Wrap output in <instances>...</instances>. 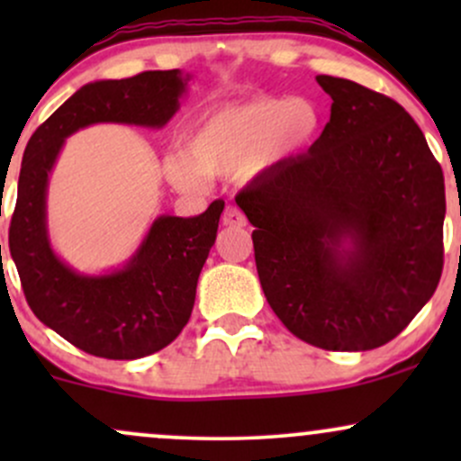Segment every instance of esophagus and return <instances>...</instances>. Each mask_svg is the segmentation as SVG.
<instances>
[{
  "label": "esophagus",
  "mask_w": 461,
  "mask_h": 461,
  "mask_svg": "<svg viewBox=\"0 0 461 461\" xmlns=\"http://www.w3.org/2000/svg\"><path fill=\"white\" fill-rule=\"evenodd\" d=\"M221 223H223L225 227H245L247 219H245V214L240 212V210L234 208V205H227L225 212H223V219H221Z\"/></svg>",
  "instance_id": "obj_1"
}]
</instances>
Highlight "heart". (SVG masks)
Returning a JSON list of instances; mask_svg holds the SVG:
<instances>
[{"label": "heart", "instance_id": "heart-1", "mask_svg": "<svg viewBox=\"0 0 461 461\" xmlns=\"http://www.w3.org/2000/svg\"><path fill=\"white\" fill-rule=\"evenodd\" d=\"M321 110L305 97H251L201 114L186 130L184 153L167 158L173 186L193 193L208 177H253L316 136Z\"/></svg>", "mask_w": 461, "mask_h": 461}]
</instances>
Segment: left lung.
<instances>
[{
	"instance_id": "8db88e82",
	"label": "left lung",
	"mask_w": 461,
	"mask_h": 461,
	"mask_svg": "<svg viewBox=\"0 0 461 461\" xmlns=\"http://www.w3.org/2000/svg\"><path fill=\"white\" fill-rule=\"evenodd\" d=\"M331 116L308 153L236 194L260 284L285 330L327 351L399 336L442 275V168L394 99L319 76Z\"/></svg>"
}]
</instances>
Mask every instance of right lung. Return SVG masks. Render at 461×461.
<instances>
[{
  "label": "right lung",
  "mask_w": 461,
  "mask_h": 461,
  "mask_svg": "<svg viewBox=\"0 0 461 461\" xmlns=\"http://www.w3.org/2000/svg\"><path fill=\"white\" fill-rule=\"evenodd\" d=\"M188 79L171 68L86 84L32 134L23 151L10 256L36 319L91 356L139 359L176 340L193 312L225 201H212L190 219L158 216L123 268L79 275L56 256L47 238V179L67 136L86 125H167Z\"/></svg>",
  "instance_id": "obj_1"
}]
</instances>
